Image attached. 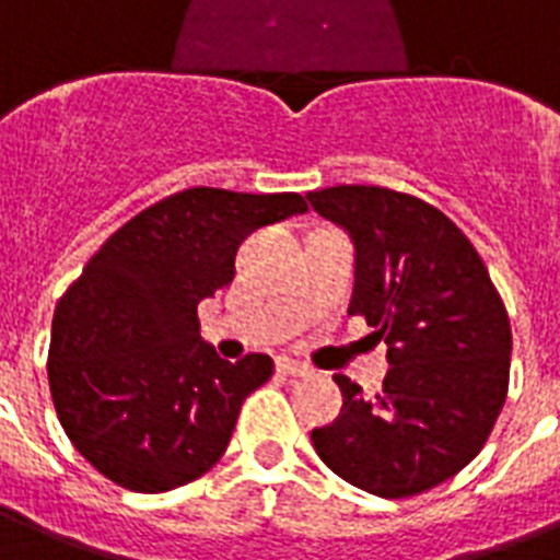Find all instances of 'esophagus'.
<instances>
[{
    "mask_svg": "<svg viewBox=\"0 0 560 560\" xmlns=\"http://www.w3.org/2000/svg\"><path fill=\"white\" fill-rule=\"evenodd\" d=\"M276 368H279V374L284 376H311L313 371L307 365H302V362H295V359L290 357H281L279 362H276Z\"/></svg>",
    "mask_w": 560,
    "mask_h": 560,
    "instance_id": "obj_1",
    "label": "esophagus"
}]
</instances>
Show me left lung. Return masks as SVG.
<instances>
[{
    "mask_svg": "<svg viewBox=\"0 0 560 560\" xmlns=\"http://www.w3.org/2000/svg\"><path fill=\"white\" fill-rule=\"evenodd\" d=\"M357 244L348 313L388 345L383 390L345 374L342 411L311 440L327 469L380 498H411L469 466L506 402L512 327L483 258L438 207L385 186L307 192Z\"/></svg>",
    "mask_w": 560,
    "mask_h": 560,
    "instance_id": "8db88e82",
    "label": "left lung"
}]
</instances>
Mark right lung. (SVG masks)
I'll return each mask as SVG.
<instances>
[{"mask_svg":"<svg viewBox=\"0 0 560 560\" xmlns=\"http://www.w3.org/2000/svg\"><path fill=\"white\" fill-rule=\"evenodd\" d=\"M299 212L307 203L295 192L192 186L108 235L62 293L48 348L54 408L112 483L170 492L221 460L272 359L218 357L201 342L198 304L233 281L241 241Z\"/></svg>","mask_w":560,"mask_h":560,"instance_id":"1","label":"right lung"}]
</instances>
